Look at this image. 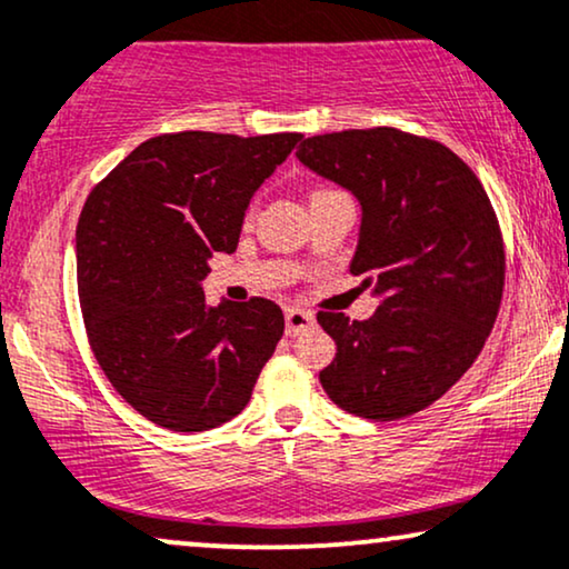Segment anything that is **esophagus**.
<instances>
[{
    "mask_svg": "<svg viewBox=\"0 0 569 569\" xmlns=\"http://www.w3.org/2000/svg\"><path fill=\"white\" fill-rule=\"evenodd\" d=\"M312 326H315L312 312L299 310V307H289V310H286V333H289V337H299V333H305L307 328Z\"/></svg>",
    "mask_w": 569,
    "mask_h": 569,
    "instance_id": "34e87169",
    "label": "esophagus"
}]
</instances>
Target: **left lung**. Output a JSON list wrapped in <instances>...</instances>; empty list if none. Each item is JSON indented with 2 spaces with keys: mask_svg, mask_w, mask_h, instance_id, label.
I'll use <instances>...</instances> for the list:
<instances>
[{
  "mask_svg": "<svg viewBox=\"0 0 569 569\" xmlns=\"http://www.w3.org/2000/svg\"><path fill=\"white\" fill-rule=\"evenodd\" d=\"M297 159L360 201L350 270L381 305L318 312L337 341L326 395L371 421L432 406L482 352L503 297V238L482 182L442 142L395 127L315 134Z\"/></svg>",
  "mask_w": 569,
  "mask_h": 569,
  "instance_id": "8db88e82",
  "label": "left lung"
}]
</instances>
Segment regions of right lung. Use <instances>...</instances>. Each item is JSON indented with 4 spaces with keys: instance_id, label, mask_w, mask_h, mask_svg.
I'll return each instance as SVG.
<instances>
[{
    "instance_id": "1",
    "label": "right lung",
    "mask_w": 569,
    "mask_h": 569,
    "mask_svg": "<svg viewBox=\"0 0 569 569\" xmlns=\"http://www.w3.org/2000/svg\"><path fill=\"white\" fill-rule=\"evenodd\" d=\"M299 132L159 134L94 184L77 224L89 347L116 392L172 432H207L251 400L283 337L270 299L209 307L201 280L232 254L259 184Z\"/></svg>"
}]
</instances>
